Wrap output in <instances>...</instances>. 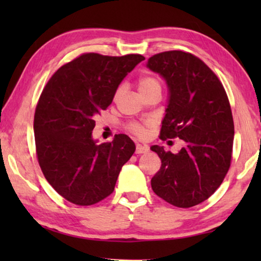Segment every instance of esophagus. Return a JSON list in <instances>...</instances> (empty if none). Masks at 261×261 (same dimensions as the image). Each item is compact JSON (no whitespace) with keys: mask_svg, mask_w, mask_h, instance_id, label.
Returning <instances> with one entry per match:
<instances>
[{"mask_svg":"<svg viewBox=\"0 0 261 261\" xmlns=\"http://www.w3.org/2000/svg\"><path fill=\"white\" fill-rule=\"evenodd\" d=\"M148 146L147 145H141V144H137L136 145V154H141V153H146L148 152Z\"/></svg>","mask_w":261,"mask_h":261,"instance_id":"obj_1","label":"esophagus"}]
</instances>
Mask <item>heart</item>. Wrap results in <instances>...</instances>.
I'll list each match as a JSON object with an SVG mask.
<instances>
[{
    "instance_id": "1",
    "label": "heart",
    "mask_w": 261,
    "mask_h": 261,
    "mask_svg": "<svg viewBox=\"0 0 261 261\" xmlns=\"http://www.w3.org/2000/svg\"><path fill=\"white\" fill-rule=\"evenodd\" d=\"M138 88L139 92L143 95L149 93V92L153 91H160L161 92V84L158 81L156 78H154L152 76H143L139 78L138 81ZM123 86H120L115 92V99H117L120 94L122 93ZM154 125V122L151 120H146L143 122H131L129 124V130L139 137H146L148 135V131L151 127Z\"/></svg>"
}]
</instances>
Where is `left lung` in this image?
<instances>
[{"mask_svg": "<svg viewBox=\"0 0 261 261\" xmlns=\"http://www.w3.org/2000/svg\"><path fill=\"white\" fill-rule=\"evenodd\" d=\"M147 68L165 78L169 100L162 121V140L183 139L178 153L151 147L161 159L153 191L180 208L196 206L213 194L230 168L233 120L222 83L197 56L182 50L149 57Z\"/></svg>", "mask_w": 261, "mask_h": 261, "instance_id": "1", "label": "left lung"}]
</instances>
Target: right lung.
<instances>
[{
    "mask_svg": "<svg viewBox=\"0 0 261 261\" xmlns=\"http://www.w3.org/2000/svg\"><path fill=\"white\" fill-rule=\"evenodd\" d=\"M145 57L85 53L62 65L43 88L34 114L38 162L55 191L90 206L112 194L123 165L135 153L126 135L98 145L94 118L112 103L125 76Z\"/></svg>",
    "mask_w": 261,
    "mask_h": 261,
    "instance_id": "obj_1",
    "label": "right lung"
}]
</instances>
